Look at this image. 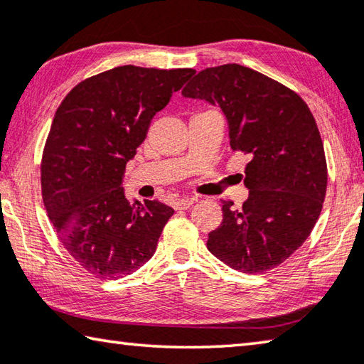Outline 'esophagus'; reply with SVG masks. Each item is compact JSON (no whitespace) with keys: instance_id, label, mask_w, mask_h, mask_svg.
I'll list each match as a JSON object with an SVG mask.
<instances>
[{"instance_id":"34e87169","label":"esophagus","mask_w":364,"mask_h":364,"mask_svg":"<svg viewBox=\"0 0 364 364\" xmlns=\"http://www.w3.org/2000/svg\"><path fill=\"white\" fill-rule=\"evenodd\" d=\"M194 202H196L194 197H184V199H178L173 203V207H175V210H188Z\"/></svg>"}]
</instances>
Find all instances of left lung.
I'll use <instances>...</instances> for the list:
<instances>
[{"instance_id": "1", "label": "left lung", "mask_w": 364, "mask_h": 364, "mask_svg": "<svg viewBox=\"0 0 364 364\" xmlns=\"http://www.w3.org/2000/svg\"><path fill=\"white\" fill-rule=\"evenodd\" d=\"M181 94L220 107L230 148L248 156V199L240 210L223 202L210 253L239 272L274 269L306 242L325 200V149L312 113L291 89L237 63L199 71Z\"/></svg>"}]
</instances>
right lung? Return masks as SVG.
<instances>
[{"label": "right lung", "mask_w": 364, "mask_h": 364, "mask_svg": "<svg viewBox=\"0 0 364 364\" xmlns=\"http://www.w3.org/2000/svg\"><path fill=\"white\" fill-rule=\"evenodd\" d=\"M193 68L124 65L79 82L57 108L41 162L48 216L68 253L102 279L140 269L173 208L125 199V165Z\"/></svg>", "instance_id": "add662e5"}]
</instances>
